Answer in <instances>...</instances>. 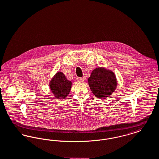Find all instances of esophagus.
<instances>
[{
  "label": "esophagus",
  "mask_w": 159,
  "mask_h": 159,
  "mask_svg": "<svg viewBox=\"0 0 159 159\" xmlns=\"http://www.w3.org/2000/svg\"><path fill=\"white\" fill-rule=\"evenodd\" d=\"M85 80V78L84 77H78L77 78V81L78 82H83Z\"/></svg>",
  "instance_id": "obj_1"
}]
</instances>
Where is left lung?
I'll use <instances>...</instances> for the list:
<instances>
[{
	"instance_id": "8db88e82",
	"label": "left lung",
	"mask_w": 159,
	"mask_h": 159,
	"mask_svg": "<svg viewBox=\"0 0 159 159\" xmlns=\"http://www.w3.org/2000/svg\"><path fill=\"white\" fill-rule=\"evenodd\" d=\"M88 84L96 98L105 99L115 90L117 80L112 71L104 68H97L88 78Z\"/></svg>"
}]
</instances>
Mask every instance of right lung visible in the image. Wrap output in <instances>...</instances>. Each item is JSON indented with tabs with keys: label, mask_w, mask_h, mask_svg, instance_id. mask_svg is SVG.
<instances>
[{
	"label": "right lung",
	"mask_w": 159,
	"mask_h": 159,
	"mask_svg": "<svg viewBox=\"0 0 159 159\" xmlns=\"http://www.w3.org/2000/svg\"><path fill=\"white\" fill-rule=\"evenodd\" d=\"M72 82L68 80L65 74L58 72L50 82L49 86L51 91L56 98H65L71 90Z\"/></svg>",
	"instance_id": "1"
}]
</instances>
